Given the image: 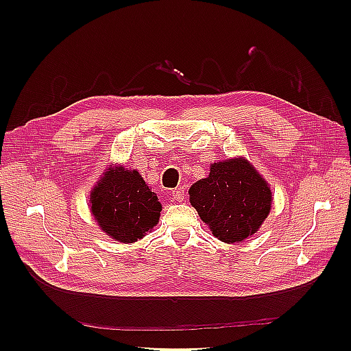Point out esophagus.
I'll return each mask as SVG.
<instances>
[{"instance_id": "esophagus-1", "label": "esophagus", "mask_w": 351, "mask_h": 351, "mask_svg": "<svg viewBox=\"0 0 351 351\" xmlns=\"http://www.w3.org/2000/svg\"><path fill=\"white\" fill-rule=\"evenodd\" d=\"M186 190L183 187H178L176 190H173V199L177 202H183L186 199Z\"/></svg>"}]
</instances>
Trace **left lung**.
Listing matches in <instances>:
<instances>
[{"label": "left lung", "mask_w": 351, "mask_h": 351, "mask_svg": "<svg viewBox=\"0 0 351 351\" xmlns=\"http://www.w3.org/2000/svg\"><path fill=\"white\" fill-rule=\"evenodd\" d=\"M192 204L212 234L240 243L258 231L271 209V190L246 159H228L210 167L189 190Z\"/></svg>", "instance_id": "1"}]
</instances>
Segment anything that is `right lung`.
<instances>
[{"label":"right lung","mask_w":351,"mask_h":351,"mask_svg":"<svg viewBox=\"0 0 351 351\" xmlns=\"http://www.w3.org/2000/svg\"><path fill=\"white\" fill-rule=\"evenodd\" d=\"M92 214L107 234L133 243L154 228L161 204L137 171L115 168L105 173L90 195Z\"/></svg>","instance_id":"right-lung-1"}]
</instances>
